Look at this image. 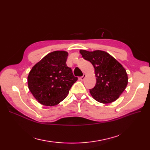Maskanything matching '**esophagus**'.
Returning <instances> with one entry per match:
<instances>
[{
	"instance_id": "esophagus-1",
	"label": "esophagus",
	"mask_w": 150,
	"mask_h": 150,
	"mask_svg": "<svg viewBox=\"0 0 150 150\" xmlns=\"http://www.w3.org/2000/svg\"><path fill=\"white\" fill-rule=\"evenodd\" d=\"M85 78H86V74H83V76H81V78H80V79H81V81H83V80L85 79Z\"/></svg>"
}]
</instances>
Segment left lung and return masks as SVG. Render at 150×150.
<instances>
[{"label": "left lung", "mask_w": 150, "mask_h": 150, "mask_svg": "<svg viewBox=\"0 0 150 150\" xmlns=\"http://www.w3.org/2000/svg\"><path fill=\"white\" fill-rule=\"evenodd\" d=\"M80 53L95 69L96 84L90 89L91 96L96 101L104 104L116 101L128 84V75L125 68L105 51L81 50Z\"/></svg>", "instance_id": "left-lung-1"}]
</instances>
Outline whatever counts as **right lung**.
<instances>
[{
    "label": "right lung",
    "mask_w": 150,
    "mask_h": 150,
    "mask_svg": "<svg viewBox=\"0 0 150 150\" xmlns=\"http://www.w3.org/2000/svg\"><path fill=\"white\" fill-rule=\"evenodd\" d=\"M68 53L56 51L48 54L29 72V89L34 97L44 106L57 105L66 98L76 81L66 61Z\"/></svg>",
    "instance_id": "add662e5"
}]
</instances>
